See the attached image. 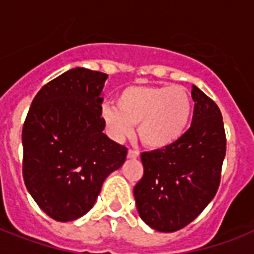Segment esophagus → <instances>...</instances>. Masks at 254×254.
Listing matches in <instances>:
<instances>
[{
    "label": "esophagus",
    "mask_w": 254,
    "mask_h": 254,
    "mask_svg": "<svg viewBox=\"0 0 254 254\" xmlns=\"http://www.w3.org/2000/svg\"><path fill=\"white\" fill-rule=\"evenodd\" d=\"M139 157V153L137 150H129L127 151V158L130 159H135Z\"/></svg>",
    "instance_id": "esophagus-1"
}]
</instances>
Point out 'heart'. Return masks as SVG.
I'll use <instances>...</instances> for the list:
<instances>
[{
    "instance_id": "1",
    "label": "heart",
    "mask_w": 254,
    "mask_h": 254,
    "mask_svg": "<svg viewBox=\"0 0 254 254\" xmlns=\"http://www.w3.org/2000/svg\"><path fill=\"white\" fill-rule=\"evenodd\" d=\"M192 115V100L181 85H131L116 97V109L104 108L103 120L117 141L137 125L139 139L153 150L166 149L185 134Z\"/></svg>"
}]
</instances>
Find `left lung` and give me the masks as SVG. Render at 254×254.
I'll list each match as a JSON object with an SVG mask.
<instances>
[{
    "label": "left lung",
    "mask_w": 254,
    "mask_h": 254,
    "mask_svg": "<svg viewBox=\"0 0 254 254\" xmlns=\"http://www.w3.org/2000/svg\"><path fill=\"white\" fill-rule=\"evenodd\" d=\"M191 127L177 142L142 153L143 177L133 193L139 217L158 232H175L208 205L220 185L225 157L221 112L196 85Z\"/></svg>",
    "instance_id": "1"
}]
</instances>
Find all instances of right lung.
Instances as JSON below:
<instances>
[{
  "mask_svg": "<svg viewBox=\"0 0 254 254\" xmlns=\"http://www.w3.org/2000/svg\"><path fill=\"white\" fill-rule=\"evenodd\" d=\"M107 73L76 67L42 87L22 129L23 181L39 208L72 221L93 207L104 181L127 149L103 130Z\"/></svg>",
  "mask_w": 254,
  "mask_h": 254,
  "instance_id": "add662e5",
  "label": "right lung"
}]
</instances>
